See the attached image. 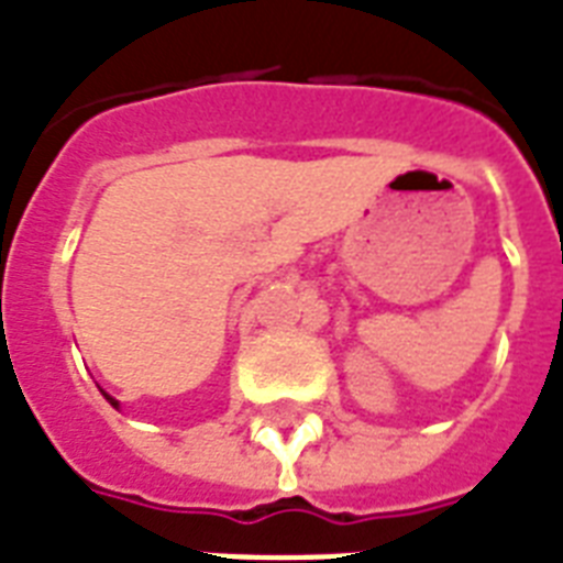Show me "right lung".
<instances>
[{"instance_id": "1", "label": "right lung", "mask_w": 563, "mask_h": 563, "mask_svg": "<svg viewBox=\"0 0 563 563\" xmlns=\"http://www.w3.org/2000/svg\"><path fill=\"white\" fill-rule=\"evenodd\" d=\"M108 400H110V397H108ZM110 402H113V400H110ZM113 406H117V402H113Z\"/></svg>"}]
</instances>
